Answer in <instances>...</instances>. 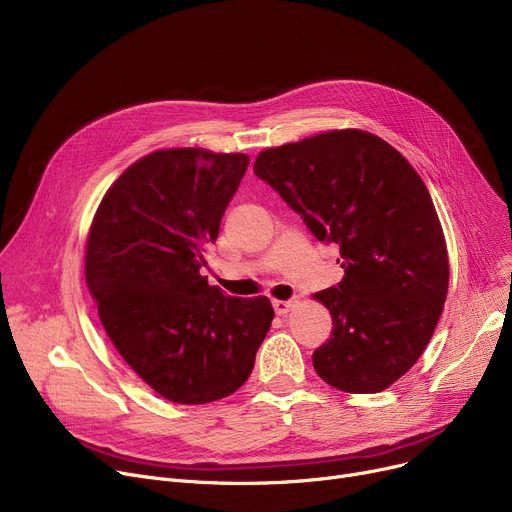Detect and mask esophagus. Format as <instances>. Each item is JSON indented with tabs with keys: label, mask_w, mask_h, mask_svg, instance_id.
<instances>
[{
	"label": "esophagus",
	"mask_w": 512,
	"mask_h": 512,
	"mask_svg": "<svg viewBox=\"0 0 512 512\" xmlns=\"http://www.w3.org/2000/svg\"><path fill=\"white\" fill-rule=\"evenodd\" d=\"M294 307V301H274V311L278 315H286Z\"/></svg>",
	"instance_id": "34e87169"
}]
</instances>
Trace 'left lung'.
<instances>
[{
    "label": "left lung",
    "mask_w": 512,
    "mask_h": 512,
    "mask_svg": "<svg viewBox=\"0 0 512 512\" xmlns=\"http://www.w3.org/2000/svg\"><path fill=\"white\" fill-rule=\"evenodd\" d=\"M255 176L340 247L344 278L315 294L334 326L313 353L317 375L342 392L386 390L425 351L448 292L446 240L423 180L355 128L265 149Z\"/></svg>",
    "instance_id": "1"
}]
</instances>
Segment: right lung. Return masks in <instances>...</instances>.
<instances>
[{"label":"right lung","mask_w":512,"mask_h":512,"mask_svg":"<svg viewBox=\"0 0 512 512\" xmlns=\"http://www.w3.org/2000/svg\"><path fill=\"white\" fill-rule=\"evenodd\" d=\"M247 166L245 153L155 151L112 184L89 230L85 276L107 336L180 405L245 384L274 319L270 299L228 297L201 276Z\"/></svg>","instance_id":"obj_1"}]
</instances>
